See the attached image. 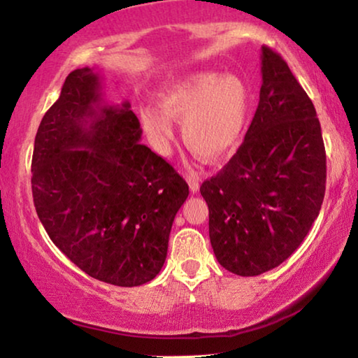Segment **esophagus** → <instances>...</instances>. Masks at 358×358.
Instances as JSON below:
<instances>
[{
	"instance_id": "1",
	"label": "esophagus",
	"mask_w": 358,
	"mask_h": 358,
	"mask_svg": "<svg viewBox=\"0 0 358 358\" xmlns=\"http://www.w3.org/2000/svg\"><path fill=\"white\" fill-rule=\"evenodd\" d=\"M186 181H188L191 193L194 194V193H197V191H199V178H197L196 175H189V177L186 178Z\"/></svg>"
}]
</instances>
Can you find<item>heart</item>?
I'll use <instances>...</instances> for the list:
<instances>
[{
  "instance_id": "heart-1",
  "label": "heart",
  "mask_w": 358,
  "mask_h": 358,
  "mask_svg": "<svg viewBox=\"0 0 358 358\" xmlns=\"http://www.w3.org/2000/svg\"><path fill=\"white\" fill-rule=\"evenodd\" d=\"M161 110H138L143 130L159 151H167L172 122L183 125L185 145L209 162L236 151L246 130L250 92L241 77L197 72L178 80L157 94Z\"/></svg>"
}]
</instances>
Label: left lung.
Segmentation results:
<instances>
[{"instance_id":"1","label":"left lung","mask_w":358,"mask_h":358,"mask_svg":"<svg viewBox=\"0 0 358 358\" xmlns=\"http://www.w3.org/2000/svg\"><path fill=\"white\" fill-rule=\"evenodd\" d=\"M327 152L317 110L286 61L262 46L259 106L243 145L201 185L223 268L265 273L301 246L322 209Z\"/></svg>"}]
</instances>
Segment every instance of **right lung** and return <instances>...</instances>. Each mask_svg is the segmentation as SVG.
Returning a JSON list of instances; mask_svg holds the SVG:
<instances>
[{"mask_svg": "<svg viewBox=\"0 0 358 358\" xmlns=\"http://www.w3.org/2000/svg\"><path fill=\"white\" fill-rule=\"evenodd\" d=\"M130 103H103L93 69L71 72L41 119L31 193L48 236L80 270L114 286L156 278L173 218L189 194L172 165L141 145Z\"/></svg>", "mask_w": 358, "mask_h": 358, "instance_id": "obj_1", "label": "right lung"}]
</instances>
